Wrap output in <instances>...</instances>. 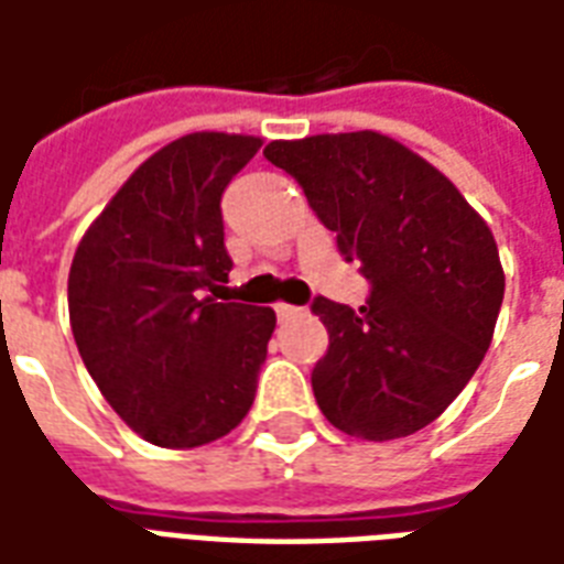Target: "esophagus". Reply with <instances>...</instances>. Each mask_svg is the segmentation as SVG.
Returning a JSON list of instances; mask_svg holds the SVG:
<instances>
[{"instance_id": "obj_1", "label": "esophagus", "mask_w": 564, "mask_h": 564, "mask_svg": "<svg viewBox=\"0 0 564 564\" xmlns=\"http://www.w3.org/2000/svg\"><path fill=\"white\" fill-rule=\"evenodd\" d=\"M274 311H278V317L281 319H295L305 314V307H299V305H278Z\"/></svg>"}]
</instances>
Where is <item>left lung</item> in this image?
<instances>
[{"mask_svg": "<svg viewBox=\"0 0 564 564\" xmlns=\"http://www.w3.org/2000/svg\"><path fill=\"white\" fill-rule=\"evenodd\" d=\"M368 281L366 305L314 299L329 354L311 375L319 411L366 441L420 432L484 362L505 299L496 238L435 165L380 132L271 141Z\"/></svg>", "mask_w": 564, "mask_h": 564, "instance_id": "obj_1", "label": "left lung"}]
</instances>
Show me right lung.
I'll use <instances>...</instances> for the list:
<instances>
[{
  "mask_svg": "<svg viewBox=\"0 0 564 564\" xmlns=\"http://www.w3.org/2000/svg\"><path fill=\"white\" fill-rule=\"evenodd\" d=\"M253 135L193 132L141 162L80 238L68 319L84 366L144 441L189 449L229 435L257 395L274 311L220 302L232 259L220 198Z\"/></svg>",
  "mask_w": 564,
  "mask_h": 564,
  "instance_id": "add662e5",
  "label": "right lung"
}]
</instances>
